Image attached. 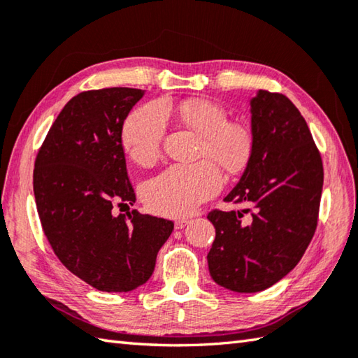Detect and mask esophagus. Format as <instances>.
Segmentation results:
<instances>
[{
    "label": "esophagus",
    "mask_w": 358,
    "mask_h": 358,
    "mask_svg": "<svg viewBox=\"0 0 358 358\" xmlns=\"http://www.w3.org/2000/svg\"><path fill=\"white\" fill-rule=\"evenodd\" d=\"M187 223H189L187 219H177V220H175V228L183 229L187 225Z\"/></svg>",
    "instance_id": "obj_1"
}]
</instances>
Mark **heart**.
Wrapping results in <instances>:
<instances>
[{
	"instance_id": "obj_1",
	"label": "heart",
	"mask_w": 358,
	"mask_h": 358,
	"mask_svg": "<svg viewBox=\"0 0 358 358\" xmlns=\"http://www.w3.org/2000/svg\"><path fill=\"white\" fill-rule=\"evenodd\" d=\"M187 129L201 136L199 155L192 166L173 164L144 181L141 197L152 213L180 217L192 213L220 191L223 177L217 162L228 173L242 172L253 157L255 139L247 125L228 121L227 110L211 101H187L175 108ZM167 121L158 103L139 107L127 116L121 143L127 157L139 166L152 164L161 155ZM215 160L213 164L210 159Z\"/></svg>"
}]
</instances>
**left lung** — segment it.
<instances>
[{
  "instance_id": "obj_1",
  "label": "left lung",
  "mask_w": 358,
  "mask_h": 358,
  "mask_svg": "<svg viewBox=\"0 0 358 358\" xmlns=\"http://www.w3.org/2000/svg\"><path fill=\"white\" fill-rule=\"evenodd\" d=\"M250 105L253 157L225 197L247 208L208 214L215 228L209 275L239 293L268 289L296 267L317 229L324 177L312 133L289 97L259 90Z\"/></svg>"
}]
</instances>
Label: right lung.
Returning <instances> with one entry per match:
<instances>
[{
    "mask_svg": "<svg viewBox=\"0 0 358 358\" xmlns=\"http://www.w3.org/2000/svg\"><path fill=\"white\" fill-rule=\"evenodd\" d=\"M143 90L83 91L49 129L35 158L34 195L48 242L65 267L101 292L149 281L173 222L113 206L136 200L121 130Z\"/></svg>",
    "mask_w": 358,
    "mask_h": 358,
    "instance_id": "obj_1",
    "label": "right lung"
}]
</instances>
